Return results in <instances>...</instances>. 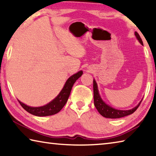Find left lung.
<instances>
[{"label":"left lung","instance_id":"1","mask_svg":"<svg viewBox=\"0 0 156 156\" xmlns=\"http://www.w3.org/2000/svg\"><path fill=\"white\" fill-rule=\"evenodd\" d=\"M135 36L136 38L138 39L140 43L143 45V43L140 38V36L138 32H135ZM94 105L98 110V112L100 113V115H102L105 118H120L125 117V116L132 114L134 112H136V109H138V107L140 105L142 100L139 102L138 105L134 108L129 110H119L116 109L112 107L109 105L105 103L102 100L101 97L100 96L98 89V84L96 80L94 79Z\"/></svg>","mask_w":156,"mask_h":156}]
</instances>
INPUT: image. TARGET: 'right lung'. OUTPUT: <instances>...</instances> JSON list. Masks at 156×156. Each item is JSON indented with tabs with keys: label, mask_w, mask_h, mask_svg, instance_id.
<instances>
[{
	"label": "right lung",
	"mask_w": 156,
	"mask_h": 156,
	"mask_svg": "<svg viewBox=\"0 0 156 156\" xmlns=\"http://www.w3.org/2000/svg\"><path fill=\"white\" fill-rule=\"evenodd\" d=\"M83 71H80V72L69 78L59 94L54 100H51L48 104L44 105V106L38 107H30L18 100V102L23 109L32 115L41 117V116H48L56 114L65 106L70 95L73 84L83 75Z\"/></svg>",
	"instance_id": "1"
}]
</instances>
